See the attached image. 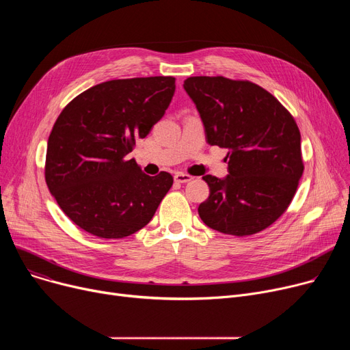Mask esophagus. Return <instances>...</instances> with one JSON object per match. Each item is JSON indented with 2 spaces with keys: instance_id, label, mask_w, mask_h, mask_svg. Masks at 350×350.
Listing matches in <instances>:
<instances>
[{
  "instance_id": "esophagus-1",
  "label": "esophagus",
  "mask_w": 350,
  "mask_h": 350,
  "mask_svg": "<svg viewBox=\"0 0 350 350\" xmlns=\"http://www.w3.org/2000/svg\"><path fill=\"white\" fill-rule=\"evenodd\" d=\"M174 180H176L177 183H187V181L193 180V176H190V174H187V173H176V174H174Z\"/></svg>"
}]
</instances>
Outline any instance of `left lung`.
<instances>
[{"label": "left lung", "mask_w": 350, "mask_h": 350, "mask_svg": "<svg viewBox=\"0 0 350 350\" xmlns=\"http://www.w3.org/2000/svg\"><path fill=\"white\" fill-rule=\"evenodd\" d=\"M185 89L196 103L211 146L228 149V176L203 177L208 198L198 206L204 224L245 237L286 211L304 173L301 133L288 109L250 81L191 77Z\"/></svg>", "instance_id": "8db88e82"}]
</instances>
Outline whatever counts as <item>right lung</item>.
<instances>
[{"label":"right lung","instance_id":"obj_1","mask_svg":"<svg viewBox=\"0 0 350 350\" xmlns=\"http://www.w3.org/2000/svg\"><path fill=\"white\" fill-rule=\"evenodd\" d=\"M173 77L113 79L72 99L48 139L45 181L83 231L123 238L150 223L173 176L150 177L127 154L149 135L174 95Z\"/></svg>","mask_w":350,"mask_h":350}]
</instances>
